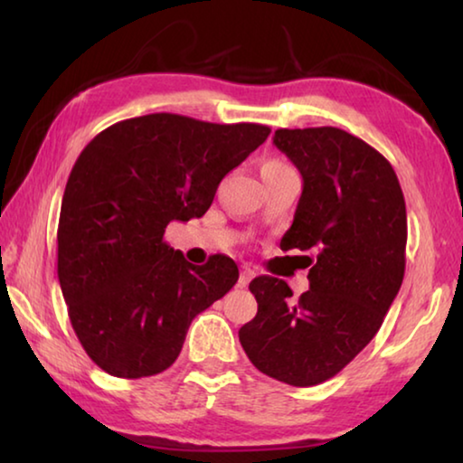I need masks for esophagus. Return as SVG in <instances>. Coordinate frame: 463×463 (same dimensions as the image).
I'll return each instance as SVG.
<instances>
[{
  "instance_id": "1",
  "label": "esophagus",
  "mask_w": 463,
  "mask_h": 463,
  "mask_svg": "<svg viewBox=\"0 0 463 463\" xmlns=\"http://www.w3.org/2000/svg\"><path fill=\"white\" fill-rule=\"evenodd\" d=\"M253 278H255V269H250V268H247V265H245V268H242V269H241L239 286H241V288H245V286H249V281H250V279H253Z\"/></svg>"
}]
</instances>
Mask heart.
Instances as JSON below:
<instances>
[{
  "mask_svg": "<svg viewBox=\"0 0 463 463\" xmlns=\"http://www.w3.org/2000/svg\"><path fill=\"white\" fill-rule=\"evenodd\" d=\"M284 167H289V165H286V163L279 161V159H269V161L263 163L261 171H265V169H284Z\"/></svg>",
  "mask_w": 463,
  "mask_h": 463,
  "instance_id": "heart-1",
  "label": "heart"
}]
</instances>
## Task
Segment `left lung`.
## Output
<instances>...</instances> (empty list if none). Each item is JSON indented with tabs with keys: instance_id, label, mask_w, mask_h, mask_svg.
I'll return each mask as SVG.
<instances>
[{
	"instance_id": "1",
	"label": "left lung",
	"mask_w": 463,
	"mask_h": 463,
	"mask_svg": "<svg viewBox=\"0 0 463 463\" xmlns=\"http://www.w3.org/2000/svg\"><path fill=\"white\" fill-rule=\"evenodd\" d=\"M302 175L281 249L317 250L310 289L292 300L284 279L249 284L257 315L239 341L257 370L289 386L339 373L375 333L404 278L406 203L383 155L335 127L279 128L273 137Z\"/></svg>"
}]
</instances>
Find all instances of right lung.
<instances>
[{
	"mask_svg": "<svg viewBox=\"0 0 463 463\" xmlns=\"http://www.w3.org/2000/svg\"><path fill=\"white\" fill-rule=\"evenodd\" d=\"M271 128L148 114L101 130L77 156L59 218V281L77 339L116 378L175 362L187 328L237 284L231 257L192 265L165 241L171 221L206 214L222 177Z\"/></svg>",
	"mask_w": 463,
	"mask_h": 463,
	"instance_id": "right-lung-1",
	"label": "right lung"
}]
</instances>
